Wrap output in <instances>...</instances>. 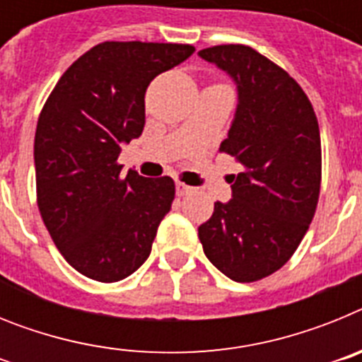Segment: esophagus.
Listing matches in <instances>:
<instances>
[{
    "instance_id": "1",
    "label": "esophagus",
    "mask_w": 362,
    "mask_h": 362,
    "mask_svg": "<svg viewBox=\"0 0 362 362\" xmlns=\"http://www.w3.org/2000/svg\"><path fill=\"white\" fill-rule=\"evenodd\" d=\"M192 190H194V188L188 187V185L181 183V181H175V194H177L179 197H181V196H187V194H190Z\"/></svg>"
}]
</instances>
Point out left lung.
Returning a JSON list of instances; mask_svg holds the SVG:
<instances>
[{
	"instance_id": "8db88e82",
	"label": "left lung",
	"mask_w": 362,
	"mask_h": 362,
	"mask_svg": "<svg viewBox=\"0 0 362 362\" xmlns=\"http://www.w3.org/2000/svg\"><path fill=\"white\" fill-rule=\"evenodd\" d=\"M197 54L235 83L238 107L219 150L243 166L230 181L232 199L216 201L197 228L199 241L217 270L252 283L292 257L317 209V117L296 79L257 50L217 45Z\"/></svg>"
}]
</instances>
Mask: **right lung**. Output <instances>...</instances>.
<instances>
[{
  "label": "right lung",
  "mask_w": 362,
  "mask_h": 362,
  "mask_svg": "<svg viewBox=\"0 0 362 362\" xmlns=\"http://www.w3.org/2000/svg\"><path fill=\"white\" fill-rule=\"evenodd\" d=\"M192 45L105 41L66 69L37 119V206L57 250L101 283L129 277L148 259L174 201V179L121 177V145L141 136L145 92Z\"/></svg>",
  "instance_id": "obj_1"
}]
</instances>
